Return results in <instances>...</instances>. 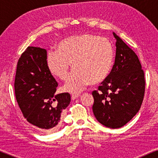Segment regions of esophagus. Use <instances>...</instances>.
Here are the masks:
<instances>
[{"label": "esophagus", "instance_id": "obj_1", "mask_svg": "<svg viewBox=\"0 0 158 158\" xmlns=\"http://www.w3.org/2000/svg\"><path fill=\"white\" fill-rule=\"evenodd\" d=\"M79 97V94H73V95L71 96V99H73V100H74V99H77Z\"/></svg>", "mask_w": 158, "mask_h": 158}]
</instances>
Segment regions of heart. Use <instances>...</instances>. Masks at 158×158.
<instances>
[{"label": "heart", "mask_w": 158, "mask_h": 158, "mask_svg": "<svg viewBox=\"0 0 158 158\" xmlns=\"http://www.w3.org/2000/svg\"><path fill=\"white\" fill-rule=\"evenodd\" d=\"M57 51H50L47 65L61 81L68 79L70 64L74 69L64 90L77 94L90 84H99L109 75L113 64V47L106 38L82 34L61 40Z\"/></svg>", "instance_id": "obj_1"}]
</instances>
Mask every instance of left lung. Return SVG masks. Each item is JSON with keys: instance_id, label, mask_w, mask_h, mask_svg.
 I'll return each mask as SVG.
<instances>
[{"instance_id": "8db88e82", "label": "left lung", "mask_w": 158, "mask_h": 158, "mask_svg": "<svg viewBox=\"0 0 158 158\" xmlns=\"http://www.w3.org/2000/svg\"><path fill=\"white\" fill-rule=\"evenodd\" d=\"M116 42L114 64L98 90L92 92L95 117L103 126L118 128L139 111L145 93V77L135 52L114 32Z\"/></svg>"}]
</instances>
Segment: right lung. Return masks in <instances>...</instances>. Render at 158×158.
Here are the masks:
<instances>
[{"instance_id": "right-lung-1", "label": "right lung", "mask_w": 158, "mask_h": 158, "mask_svg": "<svg viewBox=\"0 0 158 158\" xmlns=\"http://www.w3.org/2000/svg\"><path fill=\"white\" fill-rule=\"evenodd\" d=\"M47 50L28 47L17 64L15 94L18 104L27 122L39 131L55 130L61 113L69 106L70 95H56L58 83L47 65Z\"/></svg>"}]
</instances>
